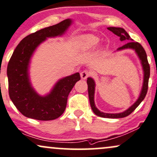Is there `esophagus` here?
I'll list each match as a JSON object with an SVG mask.
<instances>
[{
  "instance_id": "1",
  "label": "esophagus",
  "mask_w": 157,
  "mask_h": 157,
  "mask_svg": "<svg viewBox=\"0 0 157 157\" xmlns=\"http://www.w3.org/2000/svg\"><path fill=\"white\" fill-rule=\"evenodd\" d=\"M89 75H90V72L87 70H84V71H81V73H80V77L82 80H86V79L88 76H89Z\"/></svg>"
}]
</instances>
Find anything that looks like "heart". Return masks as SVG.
<instances>
[{
  "label": "heart",
  "instance_id": "heart-1",
  "mask_svg": "<svg viewBox=\"0 0 157 157\" xmlns=\"http://www.w3.org/2000/svg\"><path fill=\"white\" fill-rule=\"evenodd\" d=\"M100 39L93 34L82 35L77 38L75 49L77 52H87L94 50L99 44Z\"/></svg>",
  "mask_w": 157,
  "mask_h": 157
}]
</instances>
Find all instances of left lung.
<instances>
[{"mask_svg": "<svg viewBox=\"0 0 157 157\" xmlns=\"http://www.w3.org/2000/svg\"><path fill=\"white\" fill-rule=\"evenodd\" d=\"M109 31H112L114 34L120 37V40L123 41H126V44L123 45L122 47L117 49V51H120L126 49H132L135 51L136 54L138 56L140 60L141 64H142L143 73H144V77H143V82L142 90H141L139 98L137 99V101L132 105L131 107H129L126 110L124 111L122 113H106L101 112L97 109L96 107L95 103H94V93H95V82L94 79L91 77H88L87 80V84H88V97H89L90 105L91 107L92 110L98 116L102 117V118H124V117L128 116L131 114L135 109L138 107V105L142 102V101L145 99L146 96L147 91H148V80L150 77V66L147 59L146 52L143 48L140 43L133 41V39L129 36L124 28H116V27H109L107 28Z\"/></svg>", "mask_w": 157, "mask_h": 157, "instance_id": "left-lung-1", "label": "left lung"}]
</instances>
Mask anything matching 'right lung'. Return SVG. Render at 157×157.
<instances>
[{
    "label": "right lung",
    "instance_id": "right-lung-1",
    "mask_svg": "<svg viewBox=\"0 0 157 157\" xmlns=\"http://www.w3.org/2000/svg\"><path fill=\"white\" fill-rule=\"evenodd\" d=\"M72 23L67 19L27 36L15 48L7 67L9 94L17 109L27 118L50 121L63 114L67 98L75 83L80 80V73L60 79L49 94L41 96L32 86L29 65L33 52L48 38L60 36Z\"/></svg>",
    "mask_w": 157,
    "mask_h": 157
}]
</instances>
